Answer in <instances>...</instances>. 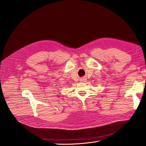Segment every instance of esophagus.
<instances>
[{
    "label": "esophagus",
    "instance_id": "obj_1",
    "mask_svg": "<svg viewBox=\"0 0 146 146\" xmlns=\"http://www.w3.org/2000/svg\"><path fill=\"white\" fill-rule=\"evenodd\" d=\"M86 78H82V79L81 81H82V82H85V81H86Z\"/></svg>",
    "mask_w": 146,
    "mask_h": 146
}]
</instances>
